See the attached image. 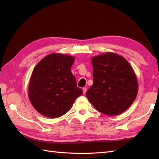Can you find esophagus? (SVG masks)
I'll use <instances>...</instances> for the list:
<instances>
[{"mask_svg":"<svg viewBox=\"0 0 159 159\" xmlns=\"http://www.w3.org/2000/svg\"><path fill=\"white\" fill-rule=\"evenodd\" d=\"M83 93L85 94L86 93V92H87V88H85V87H83Z\"/></svg>","mask_w":159,"mask_h":159,"instance_id":"34e87169","label":"esophagus"}]
</instances>
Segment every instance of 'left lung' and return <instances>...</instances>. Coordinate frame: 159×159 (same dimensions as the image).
I'll use <instances>...</instances> for the list:
<instances>
[{
    "label": "left lung",
    "instance_id": "8db88e82",
    "mask_svg": "<svg viewBox=\"0 0 159 159\" xmlns=\"http://www.w3.org/2000/svg\"><path fill=\"white\" fill-rule=\"evenodd\" d=\"M93 83L86 96L97 111L115 116L135 100L138 81L133 67L123 57L106 52L92 58Z\"/></svg>",
    "mask_w": 159,
    "mask_h": 159
}]
</instances>
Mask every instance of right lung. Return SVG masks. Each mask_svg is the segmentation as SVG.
I'll return each mask as SVG.
<instances>
[{"label": "right lung", "mask_w": 159, "mask_h": 159, "mask_svg": "<svg viewBox=\"0 0 159 159\" xmlns=\"http://www.w3.org/2000/svg\"><path fill=\"white\" fill-rule=\"evenodd\" d=\"M74 57L61 53L46 56L33 69L28 87L29 100L40 114L50 118L63 116L82 95L71 72Z\"/></svg>", "instance_id": "obj_1"}]
</instances>
